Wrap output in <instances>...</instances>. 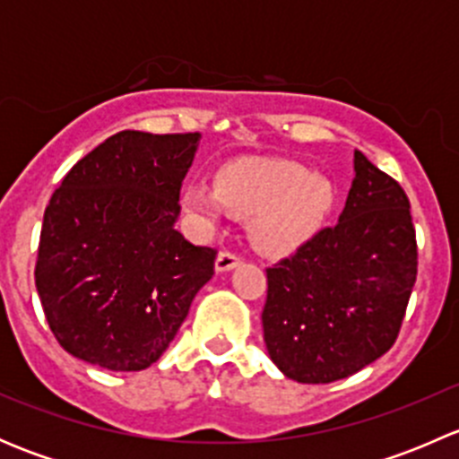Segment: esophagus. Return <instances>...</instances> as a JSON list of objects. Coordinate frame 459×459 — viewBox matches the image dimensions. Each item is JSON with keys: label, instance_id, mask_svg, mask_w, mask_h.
<instances>
[{"label": "esophagus", "instance_id": "obj_1", "mask_svg": "<svg viewBox=\"0 0 459 459\" xmlns=\"http://www.w3.org/2000/svg\"><path fill=\"white\" fill-rule=\"evenodd\" d=\"M242 262V257L238 255V253L233 251H221L220 255H217V262H215V271L217 273H226V271H233L238 264Z\"/></svg>", "mask_w": 459, "mask_h": 459}]
</instances>
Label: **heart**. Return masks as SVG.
<instances>
[{
    "mask_svg": "<svg viewBox=\"0 0 459 459\" xmlns=\"http://www.w3.org/2000/svg\"><path fill=\"white\" fill-rule=\"evenodd\" d=\"M331 182L307 166L281 160H239L221 166L215 186H188V211L215 221L221 212L248 220L257 251L280 257L317 233L333 208Z\"/></svg>",
    "mask_w": 459,
    "mask_h": 459,
    "instance_id": "b5f03b06",
    "label": "heart"
}]
</instances>
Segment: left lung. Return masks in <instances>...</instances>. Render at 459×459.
<instances>
[{
	"instance_id": "1",
	"label": "left lung",
	"mask_w": 459,
	"mask_h": 459,
	"mask_svg": "<svg viewBox=\"0 0 459 459\" xmlns=\"http://www.w3.org/2000/svg\"><path fill=\"white\" fill-rule=\"evenodd\" d=\"M415 277L409 197L355 151V179L340 221L266 268L268 355L302 384L358 373L395 344Z\"/></svg>"
}]
</instances>
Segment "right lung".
Segmentation results:
<instances>
[{"instance_id":"add662e5","label":"right lung","mask_w":459,"mask_h":459,"mask_svg":"<svg viewBox=\"0 0 459 459\" xmlns=\"http://www.w3.org/2000/svg\"><path fill=\"white\" fill-rule=\"evenodd\" d=\"M200 133L122 131L82 157L46 206L35 286L64 351L108 371L161 358L215 273L179 230Z\"/></svg>"}]
</instances>
